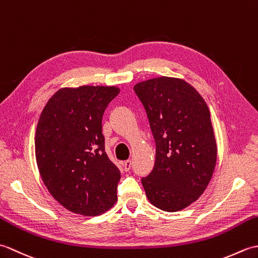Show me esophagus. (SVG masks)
Masks as SVG:
<instances>
[{"instance_id":"obj_1","label":"esophagus","mask_w":258,"mask_h":258,"mask_svg":"<svg viewBox=\"0 0 258 258\" xmlns=\"http://www.w3.org/2000/svg\"><path fill=\"white\" fill-rule=\"evenodd\" d=\"M123 167H124V171H125V172L130 171V168H131V161L127 160V161L123 162Z\"/></svg>"}]
</instances>
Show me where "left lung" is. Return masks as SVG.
<instances>
[{"mask_svg": "<svg viewBox=\"0 0 258 258\" xmlns=\"http://www.w3.org/2000/svg\"><path fill=\"white\" fill-rule=\"evenodd\" d=\"M156 143L155 165L142 178L151 204L177 212L200 199L211 182L217 145L202 95L183 79L161 76L134 85Z\"/></svg>", "mask_w": 258, "mask_h": 258, "instance_id": "1", "label": "left lung"}]
</instances>
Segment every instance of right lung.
Returning a JSON list of instances; mask_svg holds the SVG:
<instances>
[{
	"label": "right lung",
	"instance_id": "add662e5",
	"mask_svg": "<svg viewBox=\"0 0 258 258\" xmlns=\"http://www.w3.org/2000/svg\"><path fill=\"white\" fill-rule=\"evenodd\" d=\"M118 93L117 86L63 87L38 118V172L51 195L72 213L97 216L117 201L120 173L105 153L102 117Z\"/></svg>",
	"mask_w": 258,
	"mask_h": 258
}]
</instances>
